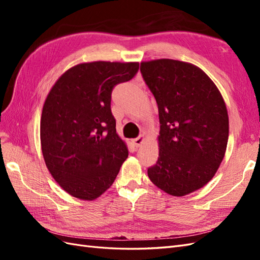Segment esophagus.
<instances>
[{
	"instance_id": "obj_1",
	"label": "esophagus",
	"mask_w": 260,
	"mask_h": 260,
	"mask_svg": "<svg viewBox=\"0 0 260 260\" xmlns=\"http://www.w3.org/2000/svg\"><path fill=\"white\" fill-rule=\"evenodd\" d=\"M144 141H145V138L143 136H141V137H139V138H137L135 140H132V143H133V145H135L136 147H139V146L142 145V143L144 142Z\"/></svg>"
}]
</instances>
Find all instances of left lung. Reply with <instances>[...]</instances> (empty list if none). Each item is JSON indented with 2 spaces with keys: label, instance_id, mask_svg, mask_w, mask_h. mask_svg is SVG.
Wrapping results in <instances>:
<instances>
[{
  "label": "left lung",
  "instance_id": "1",
  "mask_svg": "<svg viewBox=\"0 0 260 260\" xmlns=\"http://www.w3.org/2000/svg\"><path fill=\"white\" fill-rule=\"evenodd\" d=\"M160 122L158 159L147 176L161 191L184 196L214 178L229 138V116L217 85L191 62L169 58L141 62Z\"/></svg>",
  "mask_w": 260,
  "mask_h": 260
}]
</instances>
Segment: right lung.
<instances>
[{
  "mask_svg": "<svg viewBox=\"0 0 260 260\" xmlns=\"http://www.w3.org/2000/svg\"><path fill=\"white\" fill-rule=\"evenodd\" d=\"M138 61H91L62 74L42 108L43 158L69 195L94 201L112 186L128 147L116 132L111 101L114 86L132 79Z\"/></svg>",
  "mask_w": 260,
  "mask_h": 260,
  "instance_id": "obj_1",
  "label": "right lung"
}]
</instances>
